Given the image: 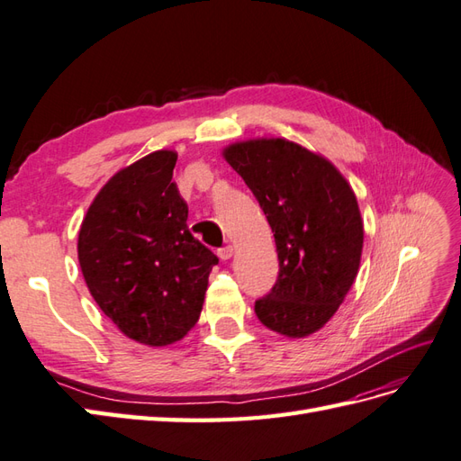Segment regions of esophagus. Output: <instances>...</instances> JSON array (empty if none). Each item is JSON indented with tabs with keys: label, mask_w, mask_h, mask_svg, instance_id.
I'll list each match as a JSON object with an SVG mask.
<instances>
[{
	"label": "esophagus",
	"mask_w": 461,
	"mask_h": 461,
	"mask_svg": "<svg viewBox=\"0 0 461 461\" xmlns=\"http://www.w3.org/2000/svg\"><path fill=\"white\" fill-rule=\"evenodd\" d=\"M231 255H233V248H231V245H223V248L218 249V257H220L221 261L231 259Z\"/></svg>",
	"instance_id": "esophagus-1"
}]
</instances>
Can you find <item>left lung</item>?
<instances>
[{
	"label": "left lung",
	"mask_w": 461,
	"mask_h": 461,
	"mask_svg": "<svg viewBox=\"0 0 461 461\" xmlns=\"http://www.w3.org/2000/svg\"><path fill=\"white\" fill-rule=\"evenodd\" d=\"M263 208L279 253L271 293L255 314L288 338L314 334L336 314L357 276L363 221L348 180L286 139H253L223 151Z\"/></svg>",
	"instance_id": "8db88e82"
}]
</instances>
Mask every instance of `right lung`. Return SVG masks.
Returning <instances> with one entry per match:
<instances>
[{"instance_id": "1", "label": "right lung", "mask_w": 461, "mask_h": 461, "mask_svg": "<svg viewBox=\"0 0 461 461\" xmlns=\"http://www.w3.org/2000/svg\"><path fill=\"white\" fill-rule=\"evenodd\" d=\"M175 151H155L113 175L78 233V261L102 312L127 338L168 346L198 322L218 257L188 231L173 182Z\"/></svg>"}]
</instances>
